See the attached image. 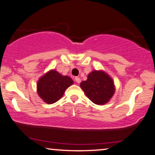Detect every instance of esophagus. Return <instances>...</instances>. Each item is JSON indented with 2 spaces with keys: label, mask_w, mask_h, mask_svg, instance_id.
Returning <instances> with one entry per match:
<instances>
[{
  "label": "esophagus",
  "mask_w": 155,
  "mask_h": 155,
  "mask_svg": "<svg viewBox=\"0 0 155 155\" xmlns=\"http://www.w3.org/2000/svg\"><path fill=\"white\" fill-rule=\"evenodd\" d=\"M75 80L76 81V82H78V83H80V81H81V80H80V78H78V77H75Z\"/></svg>",
  "instance_id": "1"
}]
</instances>
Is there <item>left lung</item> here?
Instances as JSON below:
<instances>
[{
  "label": "left lung",
  "mask_w": 155,
  "mask_h": 155,
  "mask_svg": "<svg viewBox=\"0 0 155 155\" xmlns=\"http://www.w3.org/2000/svg\"><path fill=\"white\" fill-rule=\"evenodd\" d=\"M85 95L96 104H104L109 101L114 92L113 80L103 71L94 70L86 81L80 83Z\"/></svg>",
  "instance_id": "left-lung-1"
}]
</instances>
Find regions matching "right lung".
I'll use <instances>...</instances> for the list:
<instances>
[{
	"label": "right lung",
	"instance_id": "right-lung-1",
	"mask_svg": "<svg viewBox=\"0 0 155 155\" xmlns=\"http://www.w3.org/2000/svg\"><path fill=\"white\" fill-rule=\"evenodd\" d=\"M73 84V80L70 77L51 70L38 80V94L46 103L53 104L63 97L65 90Z\"/></svg>",
	"mask_w": 155,
	"mask_h": 155
}]
</instances>
